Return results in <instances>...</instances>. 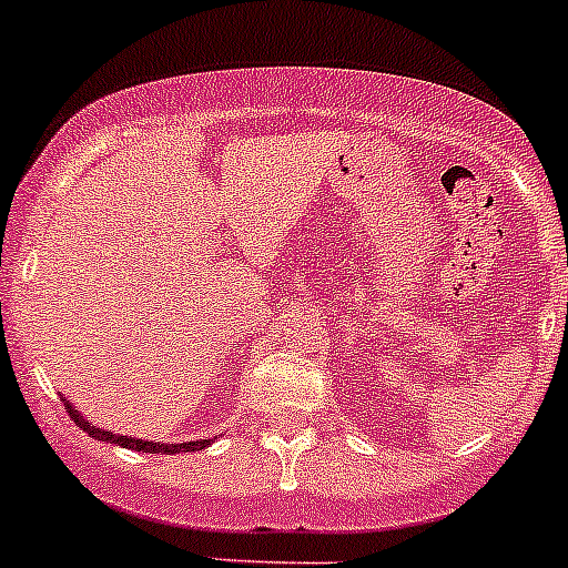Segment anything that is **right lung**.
Masks as SVG:
<instances>
[{
  "label": "right lung",
  "instance_id": "1",
  "mask_svg": "<svg viewBox=\"0 0 568 568\" xmlns=\"http://www.w3.org/2000/svg\"><path fill=\"white\" fill-rule=\"evenodd\" d=\"M64 409L70 413V418L77 420V426H82L84 433L93 435L97 440H108V444L124 446V449H135V453H162V455H175V453H199L204 446H210V438H199V440H187V444H153V440H142V438H130V435H113L108 429H99V426L90 424L82 413H79L77 406L70 404L68 398H62Z\"/></svg>",
  "mask_w": 568,
  "mask_h": 568
}]
</instances>
